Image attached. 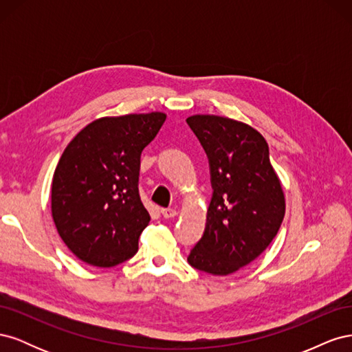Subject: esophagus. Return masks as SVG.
<instances>
[{"label":"esophagus","mask_w":352,"mask_h":352,"mask_svg":"<svg viewBox=\"0 0 352 352\" xmlns=\"http://www.w3.org/2000/svg\"><path fill=\"white\" fill-rule=\"evenodd\" d=\"M162 214L164 219H172V217L177 216V211L173 208H162Z\"/></svg>","instance_id":"34e87169"}]
</instances>
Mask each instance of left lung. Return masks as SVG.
I'll list each match as a JSON object with an SVG mask.
<instances>
[{"label": "left lung", "mask_w": 352, "mask_h": 352, "mask_svg": "<svg viewBox=\"0 0 352 352\" xmlns=\"http://www.w3.org/2000/svg\"><path fill=\"white\" fill-rule=\"evenodd\" d=\"M186 122L208 155L214 189L204 235L188 263L228 276L257 258L278 235L286 208L282 182L267 142L250 124L216 114H195Z\"/></svg>", "instance_id": "left-lung-1"}]
</instances>
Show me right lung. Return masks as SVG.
Masks as SVG:
<instances>
[{
    "mask_svg": "<svg viewBox=\"0 0 352 352\" xmlns=\"http://www.w3.org/2000/svg\"><path fill=\"white\" fill-rule=\"evenodd\" d=\"M166 117L162 111L100 117L61 154L51 214L63 242L83 263L113 267L136 254L151 220L138 190L141 153Z\"/></svg>",
    "mask_w": 352,
    "mask_h": 352,
    "instance_id": "add662e5",
    "label": "right lung"
}]
</instances>
